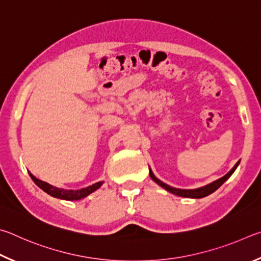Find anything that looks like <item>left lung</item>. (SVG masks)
I'll return each instance as SVG.
<instances>
[{"instance_id": "1", "label": "left lung", "mask_w": 261, "mask_h": 261, "mask_svg": "<svg viewBox=\"0 0 261 261\" xmlns=\"http://www.w3.org/2000/svg\"><path fill=\"white\" fill-rule=\"evenodd\" d=\"M240 162L236 163V165L231 168V170L227 173V174L225 176L220 177V179L212 182V184H210L207 186L205 187H202V188H198V189H194V190H185V189H176V188H173V187L171 186H167L166 184H164V182H162L161 180H158L156 176L153 175L152 171L150 170V177L156 182V184H158L161 187H163L164 189H166L167 191H170V193L174 194L176 196H181V197H187V198H203L205 197V196H207L210 194H212L216 191L219 187H220L223 182H225L228 177H229L232 173H234V171L236 170V167L239 166Z\"/></svg>"}]
</instances>
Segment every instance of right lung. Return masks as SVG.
<instances>
[{"mask_svg":"<svg viewBox=\"0 0 261 261\" xmlns=\"http://www.w3.org/2000/svg\"><path fill=\"white\" fill-rule=\"evenodd\" d=\"M30 175L32 177V180L34 181V184L40 187L41 189L45 193L49 194L50 196H53V197H56V198H61V199H66V200H77V199H81L86 197V196H88L89 194L94 193L95 190H97L100 186L103 185L102 181L99 182H96V184L91 185L89 187H87V188L84 189H80V190H67V189H63V188H57V187H54L51 185L47 184V182H43L39 179H36L33 175L31 174Z\"/></svg>","mask_w":261,"mask_h":261,"instance_id":"obj_1","label":"right lung"}]
</instances>
